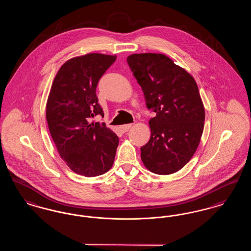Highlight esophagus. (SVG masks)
Here are the masks:
<instances>
[{
	"mask_svg": "<svg viewBox=\"0 0 251 251\" xmlns=\"http://www.w3.org/2000/svg\"><path fill=\"white\" fill-rule=\"evenodd\" d=\"M131 124H125V125H121L120 126V130L122 132H126L131 129Z\"/></svg>",
	"mask_w": 251,
	"mask_h": 251,
	"instance_id": "esophagus-1",
	"label": "esophagus"
}]
</instances>
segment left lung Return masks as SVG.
<instances>
[{
	"mask_svg": "<svg viewBox=\"0 0 251 251\" xmlns=\"http://www.w3.org/2000/svg\"><path fill=\"white\" fill-rule=\"evenodd\" d=\"M127 62L156 116L149 121L150 141L141 160L151 172L169 175L196 152L204 129L205 110L194 77L162 53H133Z\"/></svg>",
	"mask_w": 251,
	"mask_h": 251,
	"instance_id": "left-lung-1",
	"label": "left lung"
}]
</instances>
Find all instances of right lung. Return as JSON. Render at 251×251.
Here are the masks:
<instances>
[{"label": "right lung", "mask_w": 251, "mask_h": 251, "mask_svg": "<svg viewBox=\"0 0 251 251\" xmlns=\"http://www.w3.org/2000/svg\"><path fill=\"white\" fill-rule=\"evenodd\" d=\"M117 55L87 53L65 62L57 72L46 104L49 130L62 160L73 172L96 177L113 167L119 137L105 123L96 87Z\"/></svg>", "instance_id": "add662e5"}]
</instances>
